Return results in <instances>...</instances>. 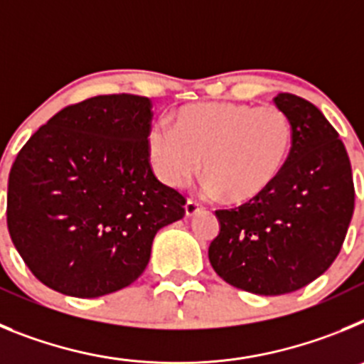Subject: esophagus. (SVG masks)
<instances>
[{"label": "esophagus", "instance_id": "obj_1", "mask_svg": "<svg viewBox=\"0 0 364 364\" xmlns=\"http://www.w3.org/2000/svg\"><path fill=\"white\" fill-rule=\"evenodd\" d=\"M200 210H204V205L200 202H197L195 198H188V202H186V215L188 217H193V215L198 213Z\"/></svg>", "mask_w": 364, "mask_h": 364}]
</instances>
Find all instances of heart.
<instances>
[{
  "mask_svg": "<svg viewBox=\"0 0 364 364\" xmlns=\"http://www.w3.org/2000/svg\"><path fill=\"white\" fill-rule=\"evenodd\" d=\"M175 129L149 133L154 171L167 186H182L200 171L205 188L228 204H246L277 180L290 156L294 127L277 105L205 102L180 109Z\"/></svg>",
  "mask_w": 364,
  "mask_h": 364,
  "instance_id": "heart-1",
  "label": "heart"
}]
</instances>
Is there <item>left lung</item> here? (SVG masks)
<instances>
[{
    "label": "left lung",
    "mask_w": 364,
    "mask_h": 364,
    "mask_svg": "<svg viewBox=\"0 0 364 364\" xmlns=\"http://www.w3.org/2000/svg\"><path fill=\"white\" fill-rule=\"evenodd\" d=\"M273 102L291 120L290 156L260 197L215 211L220 231L208 252L228 284L257 295L291 294L323 275L345 242L355 198L348 153L323 112L290 92Z\"/></svg>",
    "instance_id": "obj_1"
}]
</instances>
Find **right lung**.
Here are the masks:
<instances>
[{
	"instance_id": "add662e5",
	"label": "right lung",
	"mask_w": 364,
	"mask_h": 364,
	"mask_svg": "<svg viewBox=\"0 0 364 364\" xmlns=\"http://www.w3.org/2000/svg\"><path fill=\"white\" fill-rule=\"evenodd\" d=\"M153 104L102 95L56 112L11 167L6 226L34 277L60 294L100 297L136 281L160 228L186 197L149 162Z\"/></svg>"
}]
</instances>
